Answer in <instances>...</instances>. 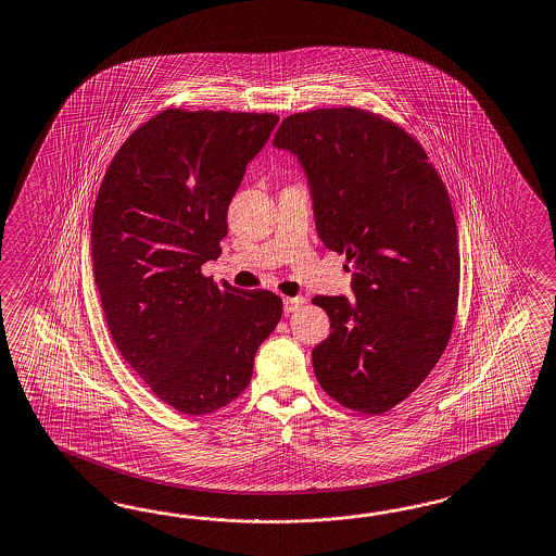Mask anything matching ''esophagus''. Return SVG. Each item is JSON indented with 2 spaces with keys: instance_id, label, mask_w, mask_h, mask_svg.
Returning <instances> with one entry per match:
<instances>
[{
  "instance_id": "esophagus-1",
  "label": "esophagus",
  "mask_w": 556,
  "mask_h": 556,
  "mask_svg": "<svg viewBox=\"0 0 556 556\" xmlns=\"http://www.w3.org/2000/svg\"><path fill=\"white\" fill-rule=\"evenodd\" d=\"M304 304V299L302 296H294V299H285V313H296L300 306Z\"/></svg>"
}]
</instances>
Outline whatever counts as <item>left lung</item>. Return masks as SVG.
I'll use <instances>...</instances> for the list:
<instances>
[{"instance_id": "8db88e82", "label": "left lung", "mask_w": 556, "mask_h": 556, "mask_svg": "<svg viewBox=\"0 0 556 556\" xmlns=\"http://www.w3.org/2000/svg\"><path fill=\"white\" fill-rule=\"evenodd\" d=\"M274 147L299 159L318 238L353 270L355 299H313L330 318L313 351L316 379L349 409L389 412L424 383L454 328L450 195L412 135L353 106L288 116Z\"/></svg>"}]
</instances>
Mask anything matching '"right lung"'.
I'll return each instance as SVG.
<instances>
[{
  "label": "right lung",
  "mask_w": 556,
  "mask_h": 556,
  "mask_svg": "<svg viewBox=\"0 0 556 556\" xmlns=\"http://www.w3.org/2000/svg\"><path fill=\"white\" fill-rule=\"evenodd\" d=\"M276 114L165 111L137 128L102 179L92 268L118 353L186 415L231 403L282 300L201 274L222 254L229 201Z\"/></svg>",
  "instance_id": "add662e5"
}]
</instances>
